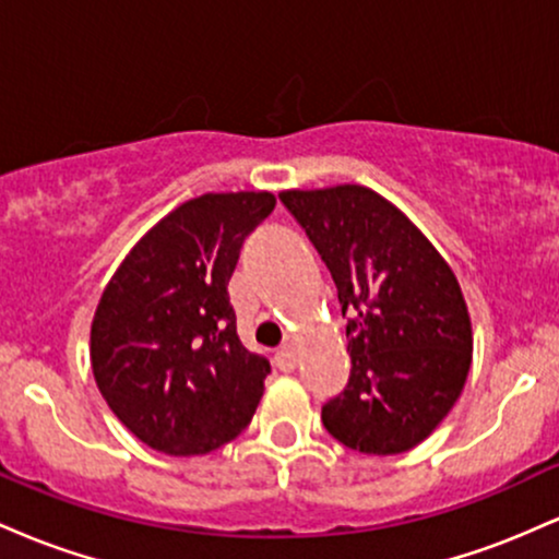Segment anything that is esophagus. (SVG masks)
<instances>
[{"label":"esophagus","instance_id":"1","mask_svg":"<svg viewBox=\"0 0 559 559\" xmlns=\"http://www.w3.org/2000/svg\"><path fill=\"white\" fill-rule=\"evenodd\" d=\"M273 362H275V368L284 370V373H292V370L297 368V352L288 349V346H284V349H281L278 355L273 357Z\"/></svg>","mask_w":559,"mask_h":559}]
</instances>
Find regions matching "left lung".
I'll return each mask as SVG.
<instances>
[{"mask_svg":"<svg viewBox=\"0 0 559 559\" xmlns=\"http://www.w3.org/2000/svg\"><path fill=\"white\" fill-rule=\"evenodd\" d=\"M278 197L349 316V383L323 404V426L365 454L418 447L454 407L473 360L471 316L452 267L373 189L342 183Z\"/></svg>","mask_w":559,"mask_h":559,"instance_id":"1","label":"left lung"}]
</instances>
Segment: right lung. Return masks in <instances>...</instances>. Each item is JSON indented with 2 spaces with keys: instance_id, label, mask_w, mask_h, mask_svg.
Here are the masks:
<instances>
[{
  "instance_id": "right-lung-1",
  "label": "right lung",
  "mask_w": 559,
  "mask_h": 559,
  "mask_svg": "<svg viewBox=\"0 0 559 559\" xmlns=\"http://www.w3.org/2000/svg\"><path fill=\"white\" fill-rule=\"evenodd\" d=\"M273 207L271 191L189 199L141 236L102 292L96 386L146 447L207 454L252 420L271 362L239 342L228 281Z\"/></svg>"
}]
</instances>
